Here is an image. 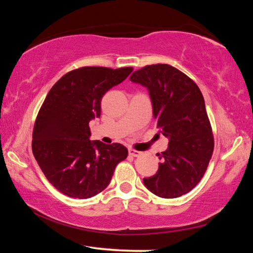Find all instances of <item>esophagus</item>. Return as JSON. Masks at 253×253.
<instances>
[{
    "instance_id": "esophagus-1",
    "label": "esophagus",
    "mask_w": 253,
    "mask_h": 253,
    "mask_svg": "<svg viewBox=\"0 0 253 253\" xmlns=\"http://www.w3.org/2000/svg\"><path fill=\"white\" fill-rule=\"evenodd\" d=\"M128 153H129V155L134 156V157H137V156H140V155H142V152H139V151H135V149H131V148L128 149Z\"/></svg>"
}]
</instances>
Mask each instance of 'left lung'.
I'll return each instance as SVG.
<instances>
[{
  "label": "left lung",
  "instance_id": "8db88e82",
  "mask_svg": "<svg viewBox=\"0 0 253 253\" xmlns=\"http://www.w3.org/2000/svg\"><path fill=\"white\" fill-rule=\"evenodd\" d=\"M130 81L148 90L153 117L169 143L158 154L155 175L144 185L160 198L174 199L190 192L208 169L214 140L202 92L193 80L169 65H152L135 71Z\"/></svg>",
  "mask_w": 253,
  "mask_h": 253
}]
</instances>
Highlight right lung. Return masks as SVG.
Instances as JSON below:
<instances>
[{
    "label": "right lung",
    "mask_w": 253,
    "mask_h": 253,
    "mask_svg": "<svg viewBox=\"0 0 253 253\" xmlns=\"http://www.w3.org/2000/svg\"><path fill=\"white\" fill-rule=\"evenodd\" d=\"M131 67H84L60 78L46 95L33 129L32 152L48 181L70 198L89 199L109 185L128 155L122 144L90 140L89 122L100 117L101 98Z\"/></svg>",
    "instance_id": "add662e5"
}]
</instances>
